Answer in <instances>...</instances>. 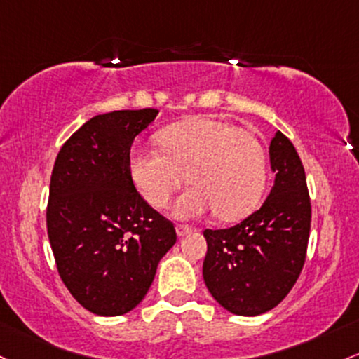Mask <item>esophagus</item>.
<instances>
[{"mask_svg": "<svg viewBox=\"0 0 359 359\" xmlns=\"http://www.w3.org/2000/svg\"><path fill=\"white\" fill-rule=\"evenodd\" d=\"M175 231H177V235H179V237H186V235L191 233L192 228L186 226V224H177V226H175Z\"/></svg>", "mask_w": 359, "mask_h": 359, "instance_id": "1", "label": "esophagus"}]
</instances>
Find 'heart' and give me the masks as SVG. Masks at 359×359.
<instances>
[{
	"instance_id": "heart-1",
	"label": "heart",
	"mask_w": 359,
	"mask_h": 359,
	"mask_svg": "<svg viewBox=\"0 0 359 359\" xmlns=\"http://www.w3.org/2000/svg\"><path fill=\"white\" fill-rule=\"evenodd\" d=\"M158 149H137L129 173L151 206L163 208L184 186L173 216L199 218L215 208L222 219H240L261 203L267 182V160L261 141L231 122L211 117L168 126L158 135Z\"/></svg>"
}]
</instances>
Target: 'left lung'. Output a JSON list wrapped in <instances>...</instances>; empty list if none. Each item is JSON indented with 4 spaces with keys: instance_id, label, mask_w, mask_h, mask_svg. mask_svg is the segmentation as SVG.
Returning <instances> with one entry per match:
<instances>
[{
    "instance_id": "8db88e82",
    "label": "left lung",
    "mask_w": 359,
    "mask_h": 359,
    "mask_svg": "<svg viewBox=\"0 0 359 359\" xmlns=\"http://www.w3.org/2000/svg\"><path fill=\"white\" fill-rule=\"evenodd\" d=\"M274 186L261 210L224 230H204L203 278L228 312L254 317L285 300L305 262L310 235L306 177L293 143L278 131L269 144Z\"/></svg>"
}]
</instances>
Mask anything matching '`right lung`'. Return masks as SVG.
<instances>
[{"instance_id":"1","label":"right lung","mask_w":359,"mask_h":359,"mask_svg":"<svg viewBox=\"0 0 359 359\" xmlns=\"http://www.w3.org/2000/svg\"><path fill=\"white\" fill-rule=\"evenodd\" d=\"M156 116V109H141L92 117L62 144L54 163L50 249L66 288L95 315L131 312L177 242L173 224L149 208L129 173L133 141Z\"/></svg>"}]
</instances>
